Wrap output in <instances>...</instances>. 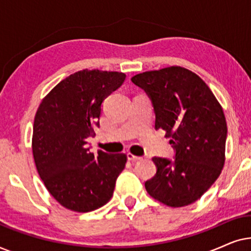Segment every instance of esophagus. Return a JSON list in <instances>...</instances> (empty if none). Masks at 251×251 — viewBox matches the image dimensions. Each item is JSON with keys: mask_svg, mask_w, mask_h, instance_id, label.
I'll return each mask as SVG.
<instances>
[{"mask_svg": "<svg viewBox=\"0 0 251 251\" xmlns=\"http://www.w3.org/2000/svg\"><path fill=\"white\" fill-rule=\"evenodd\" d=\"M126 157H128V160H129V161H131V162H136V161L142 160V157H140V156H136V155H133V154H131V153H128V154H126Z\"/></svg>", "mask_w": 251, "mask_h": 251, "instance_id": "34e87169", "label": "esophagus"}]
</instances>
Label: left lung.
<instances>
[{"label": "left lung", "instance_id": "1", "mask_svg": "<svg viewBox=\"0 0 251 251\" xmlns=\"http://www.w3.org/2000/svg\"><path fill=\"white\" fill-rule=\"evenodd\" d=\"M152 101L155 129H162L175 150V160L153 157L156 174L147 193L169 207L199 200L222 173L227 126L221 104L200 76L171 66L131 77Z\"/></svg>", "mask_w": 251, "mask_h": 251}]
</instances>
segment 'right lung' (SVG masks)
I'll return each instance as SVG.
<instances>
[{"instance_id": "right-lung-1", "label": "right lung", "mask_w": 251, "mask_h": 251, "mask_svg": "<svg viewBox=\"0 0 251 251\" xmlns=\"http://www.w3.org/2000/svg\"><path fill=\"white\" fill-rule=\"evenodd\" d=\"M125 73L83 70L59 82L43 98L34 119L32 149L41 179L70 210L89 212L111 200L126 154L97 155L87 138L99 126L101 105L121 87Z\"/></svg>"}]
</instances>
